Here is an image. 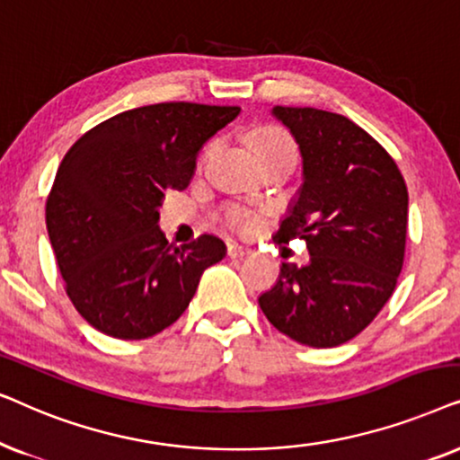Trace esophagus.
Here are the masks:
<instances>
[{"mask_svg":"<svg viewBox=\"0 0 460 460\" xmlns=\"http://www.w3.org/2000/svg\"><path fill=\"white\" fill-rule=\"evenodd\" d=\"M252 252V248L248 246V243H242V242H229L226 243V254L231 256V259H237V256H246Z\"/></svg>","mask_w":460,"mask_h":460,"instance_id":"1","label":"esophagus"}]
</instances>
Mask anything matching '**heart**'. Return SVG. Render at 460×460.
Returning a JSON list of instances; mask_svg holds the SVG:
<instances>
[{
    "label": "heart",
    "instance_id": "b5f03b06",
    "mask_svg": "<svg viewBox=\"0 0 460 460\" xmlns=\"http://www.w3.org/2000/svg\"><path fill=\"white\" fill-rule=\"evenodd\" d=\"M214 146H217V143L206 145V149L201 151L199 166L208 157H210ZM250 146H252L254 155L259 162L261 159H271V157H294V153H296V146H294V140L290 138V134H288L284 128L271 126V124L259 126L252 134H250ZM226 223L235 226V229L250 231L254 229L259 220H256L254 214L246 210V208L229 206L226 208Z\"/></svg>",
    "mask_w": 460,
    "mask_h": 460
}]
</instances>
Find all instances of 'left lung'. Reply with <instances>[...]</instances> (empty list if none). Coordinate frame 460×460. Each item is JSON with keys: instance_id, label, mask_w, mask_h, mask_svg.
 Returning <instances> with one entry per match:
<instances>
[{"instance_id": "left-lung-1", "label": "left lung", "mask_w": 460, "mask_h": 460, "mask_svg": "<svg viewBox=\"0 0 460 460\" xmlns=\"http://www.w3.org/2000/svg\"><path fill=\"white\" fill-rule=\"evenodd\" d=\"M273 115L303 157V185L275 240L301 237L311 261L281 262L259 305L292 341L339 347L362 332L395 290L408 189L394 157L345 115L314 107H273Z\"/></svg>"}]
</instances>
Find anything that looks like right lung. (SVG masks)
Listing matches in <instances>:
<instances>
[{
  "label": "right lung",
  "mask_w": 460,
  "mask_h": 460,
  "mask_svg": "<svg viewBox=\"0 0 460 460\" xmlns=\"http://www.w3.org/2000/svg\"><path fill=\"white\" fill-rule=\"evenodd\" d=\"M240 107L157 102L113 115L84 134L60 162L46 226L66 296L90 326L140 341L172 326L201 273L223 261L217 235L168 243L159 208L191 182L208 138Z\"/></svg>",
  "instance_id": "1"
}]
</instances>
